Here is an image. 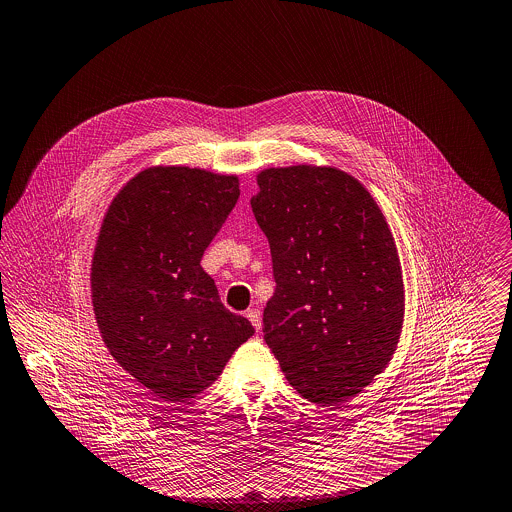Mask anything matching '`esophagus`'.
Segmentation results:
<instances>
[{"label":"esophagus","mask_w":512,"mask_h":512,"mask_svg":"<svg viewBox=\"0 0 512 512\" xmlns=\"http://www.w3.org/2000/svg\"><path fill=\"white\" fill-rule=\"evenodd\" d=\"M247 319L253 323V327H255L257 331H261L263 319H261V311H259V309H249V311H247Z\"/></svg>","instance_id":"1"}]
</instances>
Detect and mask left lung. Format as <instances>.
Returning a JSON list of instances; mask_svg holds the SVG:
<instances>
[{
	"label": "left lung",
	"instance_id": "8db88e82",
	"mask_svg": "<svg viewBox=\"0 0 512 512\" xmlns=\"http://www.w3.org/2000/svg\"><path fill=\"white\" fill-rule=\"evenodd\" d=\"M257 185L251 207L277 281L265 343L301 397L337 407L397 351L405 285L395 237L367 187L343 169L267 167Z\"/></svg>",
	"mask_w": 512,
	"mask_h": 512
}]
</instances>
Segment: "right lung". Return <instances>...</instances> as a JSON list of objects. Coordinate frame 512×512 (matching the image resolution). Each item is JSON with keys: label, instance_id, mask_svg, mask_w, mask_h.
Masks as SVG:
<instances>
[{"label": "right lung", "instance_id": "add662e5", "mask_svg": "<svg viewBox=\"0 0 512 512\" xmlns=\"http://www.w3.org/2000/svg\"><path fill=\"white\" fill-rule=\"evenodd\" d=\"M237 197V175L153 165L103 215L89 277L97 329L119 367L161 401L201 395L255 333L201 267Z\"/></svg>", "mask_w": 512, "mask_h": 512}]
</instances>
